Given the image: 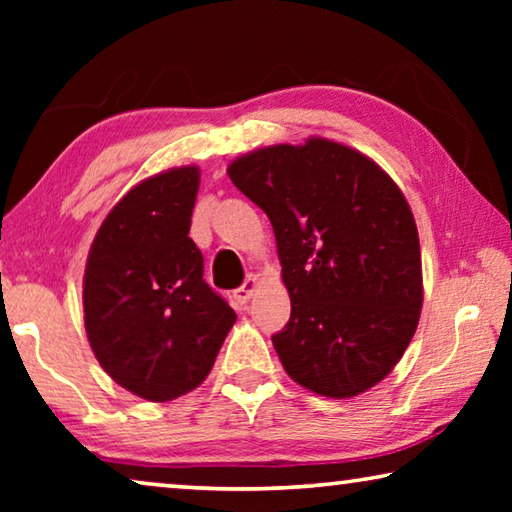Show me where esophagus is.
<instances>
[{"mask_svg":"<svg viewBox=\"0 0 512 512\" xmlns=\"http://www.w3.org/2000/svg\"><path fill=\"white\" fill-rule=\"evenodd\" d=\"M259 284H262V282H259V275H255V273H250V275L246 277V282H244V284H241V287H239V289H235V291H232V298H235V302H237V305H239V307H244V305H246V302H248L250 298H253V293L257 291V287H259Z\"/></svg>","mask_w":512,"mask_h":512,"instance_id":"34e87169","label":"esophagus"}]
</instances>
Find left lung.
<instances>
[{
    "label": "left lung",
    "mask_w": 512,
    "mask_h": 512,
    "mask_svg": "<svg viewBox=\"0 0 512 512\" xmlns=\"http://www.w3.org/2000/svg\"><path fill=\"white\" fill-rule=\"evenodd\" d=\"M228 176L271 219L291 318L273 336L287 375L323 397L379 384L422 309L418 228L368 155L325 137L232 160Z\"/></svg>",
    "instance_id": "8db88e82"
}]
</instances>
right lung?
Instances as JSON below:
<instances>
[{
    "instance_id": "1",
    "label": "right lung",
    "mask_w": 512,
    "mask_h": 512,
    "mask_svg": "<svg viewBox=\"0 0 512 512\" xmlns=\"http://www.w3.org/2000/svg\"><path fill=\"white\" fill-rule=\"evenodd\" d=\"M201 183L194 164L135 185L103 219L83 275L85 332L101 368L149 402L210 375L237 314L203 280L189 239Z\"/></svg>"
}]
</instances>
